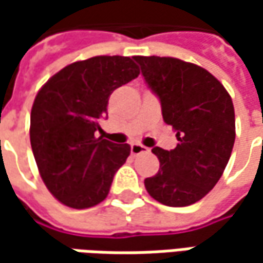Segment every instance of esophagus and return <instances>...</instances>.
Wrapping results in <instances>:
<instances>
[{"label":"esophagus","instance_id":"1","mask_svg":"<svg viewBox=\"0 0 263 263\" xmlns=\"http://www.w3.org/2000/svg\"><path fill=\"white\" fill-rule=\"evenodd\" d=\"M130 152H132V155H140V154H146V152H149V149H147L146 146H143V145L135 143V145L130 146Z\"/></svg>","mask_w":263,"mask_h":263}]
</instances>
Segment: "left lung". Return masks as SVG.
<instances>
[{
	"instance_id": "left-lung-1",
	"label": "left lung",
	"mask_w": 263,
	"mask_h": 263,
	"mask_svg": "<svg viewBox=\"0 0 263 263\" xmlns=\"http://www.w3.org/2000/svg\"><path fill=\"white\" fill-rule=\"evenodd\" d=\"M159 96L162 117L177 135L176 149L154 147L159 170L145 180L151 197L167 206H189L214 189L236 140L231 96L203 67L173 57H133Z\"/></svg>"
}]
</instances>
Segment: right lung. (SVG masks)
I'll return each instance as SVG.
<instances>
[{"instance_id":"obj_1","label":"right lung","mask_w":263,"mask_h":263,"mask_svg":"<svg viewBox=\"0 0 263 263\" xmlns=\"http://www.w3.org/2000/svg\"><path fill=\"white\" fill-rule=\"evenodd\" d=\"M139 73L130 57H92L61 68L36 93L30 145L42 181L63 205L86 209L108 196L130 146L96 133L111 93Z\"/></svg>"}]
</instances>
